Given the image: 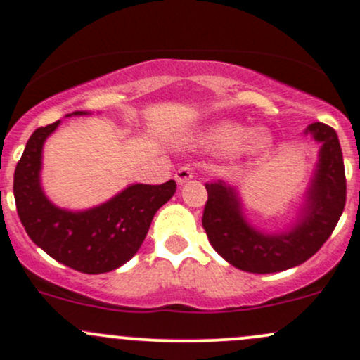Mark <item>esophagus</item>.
<instances>
[{
  "label": "esophagus",
  "instance_id": "1",
  "mask_svg": "<svg viewBox=\"0 0 360 360\" xmlns=\"http://www.w3.org/2000/svg\"><path fill=\"white\" fill-rule=\"evenodd\" d=\"M176 181H177V184H184V183H188V181L190 179H193L195 177V170L191 169L190 165H183L181 167V169H177V172H176Z\"/></svg>",
  "mask_w": 360,
  "mask_h": 360
}]
</instances>
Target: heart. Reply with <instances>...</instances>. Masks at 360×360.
<instances>
[{
  "label": "heart",
  "mask_w": 360,
  "mask_h": 360,
  "mask_svg": "<svg viewBox=\"0 0 360 360\" xmlns=\"http://www.w3.org/2000/svg\"><path fill=\"white\" fill-rule=\"evenodd\" d=\"M205 143L219 151H237L242 146L250 153H264L271 146L270 134L264 130L249 132L248 127L235 122H221L210 127L205 134Z\"/></svg>",
  "instance_id": "obj_1"
}]
</instances>
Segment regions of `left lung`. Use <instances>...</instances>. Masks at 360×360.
Returning <instances> with one entry per match:
<instances>
[{
  "label": "left lung",
  "mask_w": 360,
  "mask_h": 360,
  "mask_svg": "<svg viewBox=\"0 0 360 360\" xmlns=\"http://www.w3.org/2000/svg\"><path fill=\"white\" fill-rule=\"evenodd\" d=\"M322 144L317 172L300 223L288 233L264 235L242 216L233 188L207 183L202 224L210 245L235 268L250 274H275L310 259L331 237L347 202V179L335 129L311 123L307 129Z\"/></svg>",
  "instance_id": "obj_1"
}]
</instances>
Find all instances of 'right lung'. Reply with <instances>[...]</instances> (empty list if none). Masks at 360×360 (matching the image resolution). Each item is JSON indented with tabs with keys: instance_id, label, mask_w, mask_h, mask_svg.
I'll return each mask as SVG.
<instances>
[{
	"instance_id": "obj_1",
	"label": "right lung",
	"mask_w": 360,
	"mask_h": 360,
	"mask_svg": "<svg viewBox=\"0 0 360 360\" xmlns=\"http://www.w3.org/2000/svg\"><path fill=\"white\" fill-rule=\"evenodd\" d=\"M57 125L59 122L39 127L25 144L13 174L17 214L29 238L53 259L82 274H106L139 250L155 212L176 193V181L132 184L85 212L57 209L39 186L43 143Z\"/></svg>"
}]
</instances>
